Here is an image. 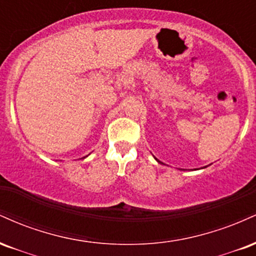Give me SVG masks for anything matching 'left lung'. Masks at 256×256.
<instances>
[{
  "label": "left lung",
  "mask_w": 256,
  "mask_h": 256,
  "mask_svg": "<svg viewBox=\"0 0 256 256\" xmlns=\"http://www.w3.org/2000/svg\"><path fill=\"white\" fill-rule=\"evenodd\" d=\"M154 158H155V160H156V161H158V164H164V162H161V161H160V160H158V158H155V156H154ZM164 165H165V164H164ZM204 167H207V166H204ZM204 167H201V168H204ZM179 170H182V168H179ZM195 170H196V168H195ZM182 171H185V170H182Z\"/></svg>",
  "instance_id": "8db88e82"
}]
</instances>
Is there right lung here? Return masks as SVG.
<instances>
[{
	"label": "right lung",
	"instance_id": "obj_1",
	"mask_svg": "<svg viewBox=\"0 0 256 256\" xmlns=\"http://www.w3.org/2000/svg\"><path fill=\"white\" fill-rule=\"evenodd\" d=\"M86 156H88V155H86ZM86 156H84V158H86Z\"/></svg>",
	"mask_w": 256,
	"mask_h": 256
}]
</instances>
